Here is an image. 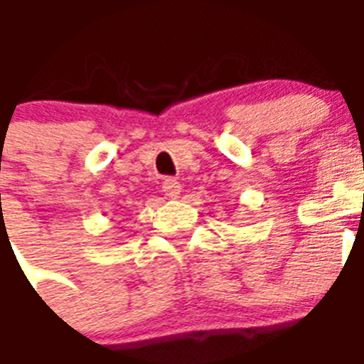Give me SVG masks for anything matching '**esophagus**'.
Returning <instances> with one entry per match:
<instances>
[{
    "mask_svg": "<svg viewBox=\"0 0 364 364\" xmlns=\"http://www.w3.org/2000/svg\"><path fill=\"white\" fill-rule=\"evenodd\" d=\"M162 188H164V192H166V196L170 198V200H176V198H179V194H181V183L177 181V179H173V177H166V179L162 181Z\"/></svg>",
    "mask_w": 364,
    "mask_h": 364,
    "instance_id": "34e87169",
    "label": "esophagus"
}]
</instances>
